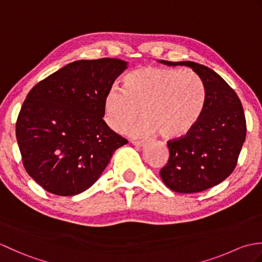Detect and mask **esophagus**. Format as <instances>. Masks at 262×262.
Masks as SVG:
<instances>
[{
	"label": "esophagus",
	"instance_id": "obj_1",
	"mask_svg": "<svg viewBox=\"0 0 262 262\" xmlns=\"http://www.w3.org/2000/svg\"><path fill=\"white\" fill-rule=\"evenodd\" d=\"M132 143H133V145H135V146H138V147H143V146H145V142H143V141H132Z\"/></svg>",
	"mask_w": 262,
	"mask_h": 262
}]
</instances>
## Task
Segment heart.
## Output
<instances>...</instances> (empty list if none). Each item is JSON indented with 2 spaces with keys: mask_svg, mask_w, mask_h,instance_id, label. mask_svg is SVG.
I'll list each match as a JSON object with an SVG mask.
<instances>
[{
  "mask_svg": "<svg viewBox=\"0 0 262 262\" xmlns=\"http://www.w3.org/2000/svg\"><path fill=\"white\" fill-rule=\"evenodd\" d=\"M206 102L202 79L188 71L145 66L125 76L124 89L113 86L104 98V121L110 129L133 136L179 140L196 126Z\"/></svg>",
  "mask_w": 262,
  "mask_h": 262,
  "instance_id": "heart-1",
  "label": "heart"
}]
</instances>
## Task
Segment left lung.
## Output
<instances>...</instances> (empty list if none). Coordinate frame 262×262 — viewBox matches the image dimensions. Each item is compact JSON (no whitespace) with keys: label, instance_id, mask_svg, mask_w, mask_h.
I'll return each mask as SVG.
<instances>
[{"label":"left lung","instance_id":"left-lung-1","mask_svg":"<svg viewBox=\"0 0 262 262\" xmlns=\"http://www.w3.org/2000/svg\"><path fill=\"white\" fill-rule=\"evenodd\" d=\"M159 62L192 69L206 90L205 107L196 126L185 137L168 142L170 158L160 176L176 192L204 191L224 181L235 169L247 135L242 103L234 90L207 66L189 60Z\"/></svg>","mask_w":262,"mask_h":262}]
</instances>
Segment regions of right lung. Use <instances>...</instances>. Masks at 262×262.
Returning <instances> with one entry per match:
<instances>
[{
    "instance_id": "add662e5",
    "label": "right lung",
    "mask_w": 262,
    "mask_h": 262,
    "mask_svg": "<svg viewBox=\"0 0 262 262\" xmlns=\"http://www.w3.org/2000/svg\"><path fill=\"white\" fill-rule=\"evenodd\" d=\"M128 63L76 60L31 89L16 120L25 169L45 190L74 196L102 174L127 140L102 119L104 98Z\"/></svg>"
}]
</instances>
